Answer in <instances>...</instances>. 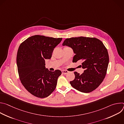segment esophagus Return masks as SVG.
<instances>
[{"instance_id": "34e87169", "label": "esophagus", "mask_w": 124, "mask_h": 124, "mask_svg": "<svg viewBox=\"0 0 124 124\" xmlns=\"http://www.w3.org/2000/svg\"><path fill=\"white\" fill-rule=\"evenodd\" d=\"M62 73L65 75L68 74L69 73V71H68V70H62Z\"/></svg>"}]
</instances>
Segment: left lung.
Returning a JSON list of instances; mask_svg holds the SVG:
<instances>
[{
    "label": "left lung",
    "mask_w": 124,
    "mask_h": 124,
    "mask_svg": "<svg viewBox=\"0 0 124 124\" xmlns=\"http://www.w3.org/2000/svg\"><path fill=\"white\" fill-rule=\"evenodd\" d=\"M62 45L73 49L76 54L73 62L80 61L84 69L81 75L74 72L75 78L70 85L83 93L95 90L103 81L109 63L108 51L102 42L96 38L72 37L65 39Z\"/></svg>",
    "instance_id": "8db88e82"
}]
</instances>
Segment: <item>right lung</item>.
Returning a JSON list of instances; mask_svg holds the SVG:
<instances>
[{"label": "right lung", "instance_id": "obj_1", "mask_svg": "<svg viewBox=\"0 0 124 124\" xmlns=\"http://www.w3.org/2000/svg\"><path fill=\"white\" fill-rule=\"evenodd\" d=\"M62 38H55L36 35L29 37L20 45L16 55L19 78L25 89L33 96L44 98L55 90L62 72L45 68V60L51 57L54 48Z\"/></svg>", "mask_w": 124, "mask_h": 124}]
</instances>
